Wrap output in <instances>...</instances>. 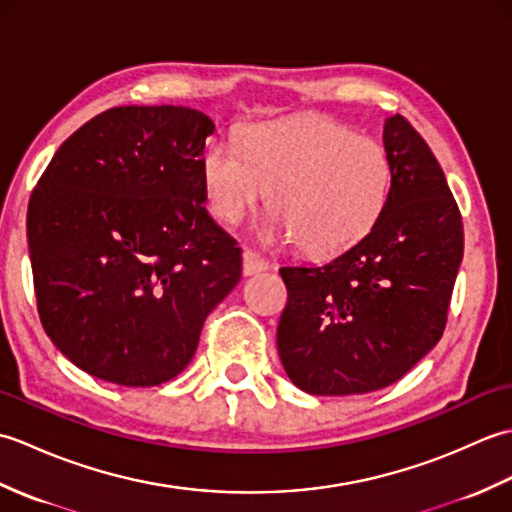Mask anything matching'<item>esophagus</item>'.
Instances as JSON below:
<instances>
[{"mask_svg": "<svg viewBox=\"0 0 512 512\" xmlns=\"http://www.w3.org/2000/svg\"><path fill=\"white\" fill-rule=\"evenodd\" d=\"M268 268L266 259L255 253V250H244V262H242V270L244 275H255V273H262V270Z\"/></svg>", "mask_w": 512, "mask_h": 512, "instance_id": "obj_1", "label": "esophagus"}]
</instances>
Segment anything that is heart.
Instances as JSON below:
<instances>
[{
	"instance_id": "b5f03b06",
	"label": "heart",
	"mask_w": 512,
	"mask_h": 512,
	"mask_svg": "<svg viewBox=\"0 0 512 512\" xmlns=\"http://www.w3.org/2000/svg\"><path fill=\"white\" fill-rule=\"evenodd\" d=\"M209 209L239 224L270 195V235L310 255L358 242L383 213L391 189L385 147L328 116H301L248 129L242 147L215 143L202 162Z\"/></svg>"
}]
</instances>
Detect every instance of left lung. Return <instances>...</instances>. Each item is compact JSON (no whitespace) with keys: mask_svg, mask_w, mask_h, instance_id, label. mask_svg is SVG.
Returning a JSON list of instances; mask_svg holds the SVG:
<instances>
[{"mask_svg":"<svg viewBox=\"0 0 512 512\" xmlns=\"http://www.w3.org/2000/svg\"><path fill=\"white\" fill-rule=\"evenodd\" d=\"M391 189L361 242L332 262L284 266L288 303L277 347L314 396L396 383L442 339L464 253L462 215L424 138L405 116L385 123Z\"/></svg>","mask_w":512,"mask_h":512,"instance_id":"left-lung-1","label":"left lung"}]
</instances>
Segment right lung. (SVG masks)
Instances as JSON below:
<instances>
[{
	"label": "right lung",
	"mask_w": 512,
	"mask_h": 512,
	"mask_svg": "<svg viewBox=\"0 0 512 512\" xmlns=\"http://www.w3.org/2000/svg\"><path fill=\"white\" fill-rule=\"evenodd\" d=\"M213 129L182 105L112 107L41 173L26 220L37 312L83 372L125 387L176 378L242 277V248L202 204Z\"/></svg>",
	"instance_id": "1"
}]
</instances>
